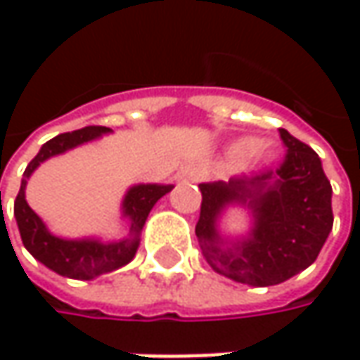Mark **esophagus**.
Listing matches in <instances>:
<instances>
[{
  "mask_svg": "<svg viewBox=\"0 0 360 360\" xmlns=\"http://www.w3.org/2000/svg\"><path fill=\"white\" fill-rule=\"evenodd\" d=\"M200 178L202 170L196 164H188V166H184V168L178 172V180H180V182H188V184H194V182H198Z\"/></svg>",
  "mask_w": 360,
  "mask_h": 360,
  "instance_id": "1",
  "label": "esophagus"
}]
</instances>
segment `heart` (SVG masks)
<instances>
[{
  "mask_svg": "<svg viewBox=\"0 0 360 360\" xmlns=\"http://www.w3.org/2000/svg\"><path fill=\"white\" fill-rule=\"evenodd\" d=\"M230 158H250V160H260V162H266L272 156L270 148L266 144H260L255 138H238L229 146Z\"/></svg>",
  "mask_w": 360,
  "mask_h": 360,
  "instance_id": "b5f03b06",
  "label": "heart"
}]
</instances>
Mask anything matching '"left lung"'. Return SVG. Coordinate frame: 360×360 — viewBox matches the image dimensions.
Instances as JSON below:
<instances>
[{
	"label": "left lung",
	"mask_w": 360,
	"mask_h": 360,
	"mask_svg": "<svg viewBox=\"0 0 360 360\" xmlns=\"http://www.w3.org/2000/svg\"><path fill=\"white\" fill-rule=\"evenodd\" d=\"M286 146L276 172L229 182H202L196 236L202 255L218 274L234 283L272 286L309 269L333 230V188L319 154L281 128ZM229 205L253 216L246 237L229 241L217 222Z\"/></svg>",
	"instance_id": "1"
}]
</instances>
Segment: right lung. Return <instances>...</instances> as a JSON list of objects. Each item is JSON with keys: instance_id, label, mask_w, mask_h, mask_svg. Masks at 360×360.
<instances>
[{"instance_id": "add662e5", "label": "right lung", "mask_w": 360, "mask_h": 360, "mask_svg": "<svg viewBox=\"0 0 360 360\" xmlns=\"http://www.w3.org/2000/svg\"><path fill=\"white\" fill-rule=\"evenodd\" d=\"M105 134H112V130L105 126H88L82 130L60 134L46 142L37 152V156L27 164L18 198L13 204V214L18 220L21 242L27 248V252L34 256L35 260H39L44 266H48L49 270L58 272L65 278L91 281L96 276H102L112 270L126 266L136 256V250L140 246V234H142L150 210L162 196H166L174 188L172 184H136L128 188L122 200V216L128 218V224H130L126 238L102 242L100 238H60L51 234L48 226L44 224V220L35 214L25 200L27 180L32 178V174L41 162L60 156L72 148L88 144Z\"/></svg>"}]
</instances>
